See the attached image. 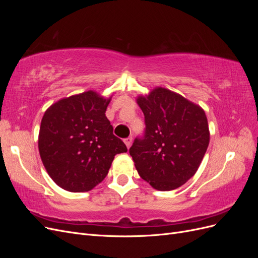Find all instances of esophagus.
Wrapping results in <instances>:
<instances>
[{
	"mask_svg": "<svg viewBox=\"0 0 258 258\" xmlns=\"http://www.w3.org/2000/svg\"><path fill=\"white\" fill-rule=\"evenodd\" d=\"M123 142H124V144H126V146L129 148L131 146V144H132V137H129L127 139H124Z\"/></svg>",
	"mask_w": 258,
	"mask_h": 258,
	"instance_id": "esophagus-1",
	"label": "esophagus"
}]
</instances>
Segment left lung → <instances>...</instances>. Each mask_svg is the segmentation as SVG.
Listing matches in <instances>:
<instances>
[{
	"label": "left lung",
	"mask_w": 258,
	"mask_h": 258,
	"mask_svg": "<svg viewBox=\"0 0 258 258\" xmlns=\"http://www.w3.org/2000/svg\"><path fill=\"white\" fill-rule=\"evenodd\" d=\"M137 103L145 131L129 153L136 169L155 189L172 190L197 172L210 142L205 111L176 92L156 87Z\"/></svg>",
	"instance_id": "1"
}]
</instances>
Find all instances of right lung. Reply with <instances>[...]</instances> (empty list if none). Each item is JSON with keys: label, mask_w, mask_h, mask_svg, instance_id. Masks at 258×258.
<instances>
[{"label": "right lung", "mask_w": 258, "mask_h": 258, "mask_svg": "<svg viewBox=\"0 0 258 258\" xmlns=\"http://www.w3.org/2000/svg\"><path fill=\"white\" fill-rule=\"evenodd\" d=\"M110 101L88 90L61 99L46 110L38 151L46 171L61 188L91 190L107 175L115 155L127 152L105 116Z\"/></svg>", "instance_id": "1"}]
</instances>
